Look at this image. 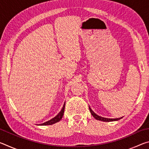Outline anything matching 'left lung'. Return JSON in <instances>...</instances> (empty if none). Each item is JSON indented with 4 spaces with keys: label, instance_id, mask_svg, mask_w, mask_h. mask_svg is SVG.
Here are the masks:
<instances>
[{
    "label": "left lung",
    "instance_id": "left-lung-1",
    "mask_svg": "<svg viewBox=\"0 0 149 149\" xmlns=\"http://www.w3.org/2000/svg\"><path fill=\"white\" fill-rule=\"evenodd\" d=\"M89 110L91 113V114L93 117H94L96 120H100V121H103V122H112V121H116V120H119L120 119L122 118H115V119H110V118H102V117H100L99 116L95 114V113L93 112V111L91 109L89 108Z\"/></svg>",
    "mask_w": 149,
    "mask_h": 149
}]
</instances>
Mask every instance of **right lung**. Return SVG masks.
Masks as SVG:
<instances>
[{
  "instance_id": "1",
  "label": "right lung",
  "mask_w": 149,
  "mask_h": 149,
  "mask_svg": "<svg viewBox=\"0 0 149 149\" xmlns=\"http://www.w3.org/2000/svg\"><path fill=\"white\" fill-rule=\"evenodd\" d=\"M64 108H65V104H64V107H63L62 110L60 111L59 114H58L56 117H54V118H52V120L48 121V122H47L42 123V125H52V124H54V123H55L58 122L59 121L62 119L63 115H64Z\"/></svg>"
}]
</instances>
